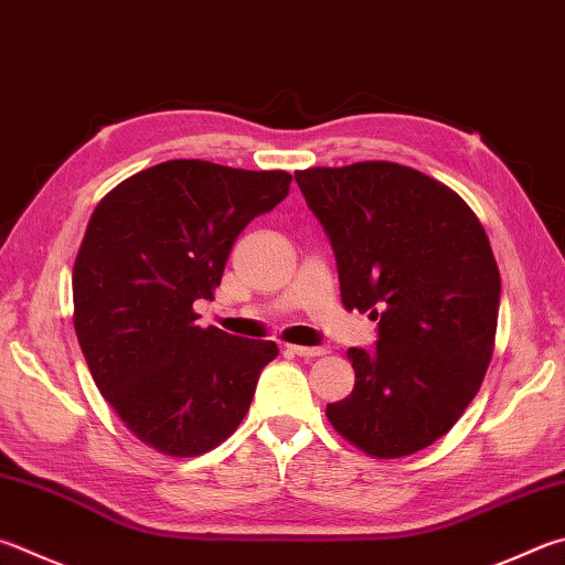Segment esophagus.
<instances>
[{
	"label": "esophagus",
	"mask_w": 565,
	"mask_h": 565,
	"mask_svg": "<svg viewBox=\"0 0 565 565\" xmlns=\"http://www.w3.org/2000/svg\"><path fill=\"white\" fill-rule=\"evenodd\" d=\"M289 348V353L299 355V358H316V355H326L328 348L326 345H286Z\"/></svg>",
	"instance_id": "1"
}]
</instances>
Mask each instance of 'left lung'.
<instances>
[{"label": "left lung", "instance_id": "obj_1", "mask_svg": "<svg viewBox=\"0 0 565 565\" xmlns=\"http://www.w3.org/2000/svg\"><path fill=\"white\" fill-rule=\"evenodd\" d=\"M331 239L348 311H371L373 351L351 348V395L328 423L375 459L437 443L479 393L494 353L501 276L469 204L387 160L296 170Z\"/></svg>", "mask_w": 565, "mask_h": 565}]
</instances>
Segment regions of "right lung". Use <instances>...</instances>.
<instances>
[{
	"label": "right lung",
	"instance_id": "right-lung-1",
	"mask_svg": "<svg viewBox=\"0 0 565 565\" xmlns=\"http://www.w3.org/2000/svg\"><path fill=\"white\" fill-rule=\"evenodd\" d=\"M284 170L168 160L96 204L74 264V328L100 395L170 457L222 445L247 415L274 341L200 328L234 239L289 194Z\"/></svg>",
	"mask_w": 565,
	"mask_h": 565
}]
</instances>
